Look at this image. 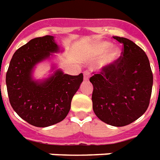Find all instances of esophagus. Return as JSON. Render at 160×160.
Listing matches in <instances>:
<instances>
[{"mask_svg": "<svg viewBox=\"0 0 160 160\" xmlns=\"http://www.w3.org/2000/svg\"><path fill=\"white\" fill-rule=\"evenodd\" d=\"M89 77H90V72H89V71H85L83 72V79H84L85 81H88V80H89Z\"/></svg>", "mask_w": 160, "mask_h": 160, "instance_id": "1", "label": "esophagus"}]
</instances>
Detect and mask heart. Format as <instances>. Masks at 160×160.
<instances>
[{
	"label": "heart",
	"mask_w": 160,
	"mask_h": 160,
	"mask_svg": "<svg viewBox=\"0 0 160 160\" xmlns=\"http://www.w3.org/2000/svg\"><path fill=\"white\" fill-rule=\"evenodd\" d=\"M111 46H112L111 43L108 41L97 42L96 44V46H95L96 53L98 54V55H102L104 52H106L107 50L110 48ZM120 56H121V51H120L118 47H112L104 55L102 64L104 65H108V64H113V63L116 62L119 59Z\"/></svg>",
	"instance_id": "b5f03b06"
}]
</instances>
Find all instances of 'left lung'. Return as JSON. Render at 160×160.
Returning a JSON list of instances; mask_svg holds the SVG:
<instances>
[{
	"mask_svg": "<svg viewBox=\"0 0 160 160\" xmlns=\"http://www.w3.org/2000/svg\"><path fill=\"white\" fill-rule=\"evenodd\" d=\"M123 45L119 59L89 78L93 110L102 122L123 127L147 111L152 88V72L143 50L128 38L114 36Z\"/></svg>",
	"mask_w": 160,
	"mask_h": 160,
	"instance_id": "8db88e82",
	"label": "left lung"
}]
</instances>
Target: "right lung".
<instances>
[{"label":"right lung","instance_id":"obj_1","mask_svg":"<svg viewBox=\"0 0 160 160\" xmlns=\"http://www.w3.org/2000/svg\"><path fill=\"white\" fill-rule=\"evenodd\" d=\"M58 52L59 47L53 36L32 38L14 52L7 71L11 106L20 118L35 127L46 128L62 122L83 80L82 73L71 76L60 69L42 81L32 78L35 65Z\"/></svg>","mask_w":160,"mask_h":160}]
</instances>
